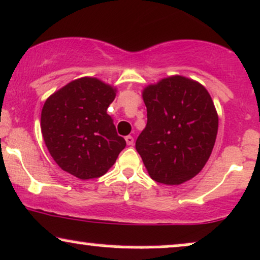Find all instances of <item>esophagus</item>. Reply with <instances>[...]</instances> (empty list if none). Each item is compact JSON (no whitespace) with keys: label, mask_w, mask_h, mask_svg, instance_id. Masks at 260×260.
I'll list each match as a JSON object with an SVG mask.
<instances>
[{"label":"esophagus","mask_w":260,"mask_h":260,"mask_svg":"<svg viewBox=\"0 0 260 260\" xmlns=\"http://www.w3.org/2000/svg\"><path fill=\"white\" fill-rule=\"evenodd\" d=\"M126 143H127V145H133V143H134V138L132 136H127L126 138Z\"/></svg>","instance_id":"esophagus-1"}]
</instances>
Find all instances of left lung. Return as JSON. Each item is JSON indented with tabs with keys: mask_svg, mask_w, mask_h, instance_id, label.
Returning a JSON list of instances; mask_svg holds the SVG:
<instances>
[{
	"mask_svg": "<svg viewBox=\"0 0 260 260\" xmlns=\"http://www.w3.org/2000/svg\"><path fill=\"white\" fill-rule=\"evenodd\" d=\"M148 123L136 149L155 181L179 185L205 167L218 133V115L207 89L172 76L143 92Z\"/></svg>",
	"mask_w": 260,
	"mask_h": 260,
	"instance_id": "obj_1",
	"label": "left lung"
}]
</instances>
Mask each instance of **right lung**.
Instances as JSON below:
<instances>
[{"label": "right lung", "instance_id": "obj_1", "mask_svg": "<svg viewBox=\"0 0 260 260\" xmlns=\"http://www.w3.org/2000/svg\"><path fill=\"white\" fill-rule=\"evenodd\" d=\"M115 88L94 77L68 83L46 100L41 131L53 160L62 171L93 179L108 172L126 146L106 114Z\"/></svg>", "mask_w": 260, "mask_h": 260}]
</instances>
